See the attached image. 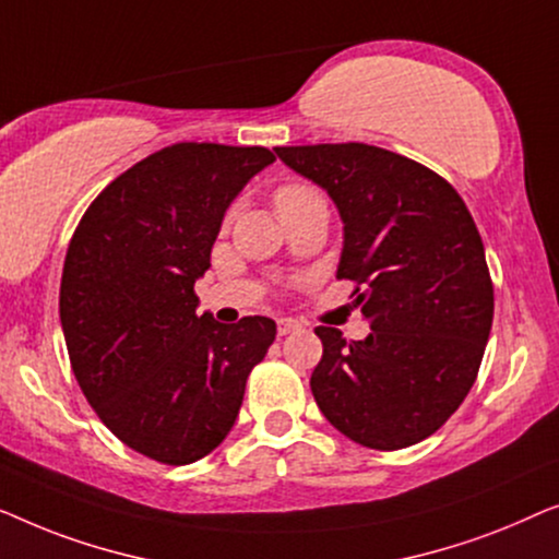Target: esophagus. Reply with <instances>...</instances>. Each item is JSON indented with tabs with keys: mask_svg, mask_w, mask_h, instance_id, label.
Masks as SVG:
<instances>
[{
	"mask_svg": "<svg viewBox=\"0 0 559 559\" xmlns=\"http://www.w3.org/2000/svg\"><path fill=\"white\" fill-rule=\"evenodd\" d=\"M298 329H301V324H298V321H294V319H278V336H286L290 332H298Z\"/></svg>",
	"mask_w": 559,
	"mask_h": 559,
	"instance_id": "esophagus-1",
	"label": "esophagus"
}]
</instances>
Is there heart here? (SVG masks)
<instances>
[{"label": "heart", "mask_w": 559, "mask_h": 559, "mask_svg": "<svg viewBox=\"0 0 559 559\" xmlns=\"http://www.w3.org/2000/svg\"><path fill=\"white\" fill-rule=\"evenodd\" d=\"M313 200H321V194L313 190L309 185H298V182H290V185H283L273 194V202H276V210L283 212L288 207H296V204H306V202H313Z\"/></svg>", "instance_id": "obj_1"}]
</instances>
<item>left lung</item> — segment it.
Listing matches in <instances>:
<instances>
[{
    "mask_svg": "<svg viewBox=\"0 0 559 559\" xmlns=\"http://www.w3.org/2000/svg\"><path fill=\"white\" fill-rule=\"evenodd\" d=\"M344 223L336 278L355 281L367 340L317 326L311 392L332 426L374 451L433 436L459 411L489 342L493 286L461 194L433 169L369 144L276 146Z\"/></svg>",
    "mask_w": 559,
    "mask_h": 559,
    "instance_id": "left-lung-1",
    "label": "left lung"
}]
</instances>
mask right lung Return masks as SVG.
Wrapping results in <instances>:
<instances>
[{
  "label": "right lung",
  "instance_id": "add662e5",
  "mask_svg": "<svg viewBox=\"0 0 559 559\" xmlns=\"http://www.w3.org/2000/svg\"><path fill=\"white\" fill-rule=\"evenodd\" d=\"M276 162L263 146H164L116 177L78 223L60 281V324L85 400L148 459L185 466L223 443L276 321L198 317L194 281L225 210Z\"/></svg>",
  "mask_w": 559,
  "mask_h": 559
}]
</instances>
